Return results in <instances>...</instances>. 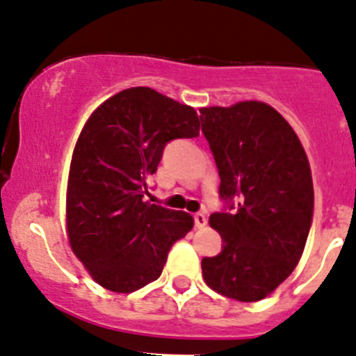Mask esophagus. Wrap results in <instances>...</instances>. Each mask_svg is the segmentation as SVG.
<instances>
[{
    "label": "esophagus",
    "instance_id": "34e87169",
    "mask_svg": "<svg viewBox=\"0 0 356 356\" xmlns=\"http://www.w3.org/2000/svg\"><path fill=\"white\" fill-rule=\"evenodd\" d=\"M195 227H197V229H204V227L207 225V218H206V214H202V213H197L195 214Z\"/></svg>",
    "mask_w": 356,
    "mask_h": 356
}]
</instances>
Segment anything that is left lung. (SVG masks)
Masks as SVG:
<instances>
[{
  "label": "left lung",
  "instance_id": "1",
  "mask_svg": "<svg viewBox=\"0 0 356 356\" xmlns=\"http://www.w3.org/2000/svg\"><path fill=\"white\" fill-rule=\"evenodd\" d=\"M200 120L220 195L238 202L232 214H211L223 250L202 259V277L222 296L259 302L302 259L314 211L309 158L291 124L266 102L200 108Z\"/></svg>",
  "mask_w": 356,
  "mask_h": 356
}]
</instances>
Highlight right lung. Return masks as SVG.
I'll return each mask as SVG.
<instances>
[{
	"label": "right lung",
	"instance_id": "add662e5",
	"mask_svg": "<svg viewBox=\"0 0 356 356\" xmlns=\"http://www.w3.org/2000/svg\"><path fill=\"white\" fill-rule=\"evenodd\" d=\"M198 131L193 108L149 86L106 99L83 126L67 181V238L104 289L127 294L154 282L172 245L193 229L191 214L143 197L166 143Z\"/></svg>",
	"mask_w": 356,
	"mask_h": 356
}]
</instances>
